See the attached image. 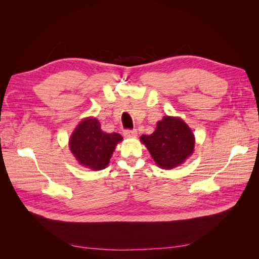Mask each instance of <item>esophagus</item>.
Masks as SVG:
<instances>
[{
  "label": "esophagus",
  "mask_w": 259,
  "mask_h": 259,
  "mask_svg": "<svg viewBox=\"0 0 259 259\" xmlns=\"http://www.w3.org/2000/svg\"><path fill=\"white\" fill-rule=\"evenodd\" d=\"M123 135L125 137H135V136H137V131L136 130H125L123 132Z\"/></svg>",
  "instance_id": "esophagus-1"
}]
</instances>
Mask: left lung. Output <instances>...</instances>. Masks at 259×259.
I'll return each mask as SVG.
<instances>
[{
	"label": "left lung",
	"instance_id": "1",
	"mask_svg": "<svg viewBox=\"0 0 259 259\" xmlns=\"http://www.w3.org/2000/svg\"><path fill=\"white\" fill-rule=\"evenodd\" d=\"M156 165L171 169L183 164L193 153L194 135L190 127L175 116H164L151 135L140 136Z\"/></svg>",
	"mask_w": 259,
	"mask_h": 259
}]
</instances>
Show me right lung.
<instances>
[{
	"label": "right lung",
	"instance_id": "add662e5",
	"mask_svg": "<svg viewBox=\"0 0 259 259\" xmlns=\"http://www.w3.org/2000/svg\"><path fill=\"white\" fill-rule=\"evenodd\" d=\"M123 137L117 133L101 131L96 117H86L80 122L69 139V147L80 165L93 170L107 167L115 146Z\"/></svg>",
	"mask_w": 259,
	"mask_h": 259
}]
</instances>
